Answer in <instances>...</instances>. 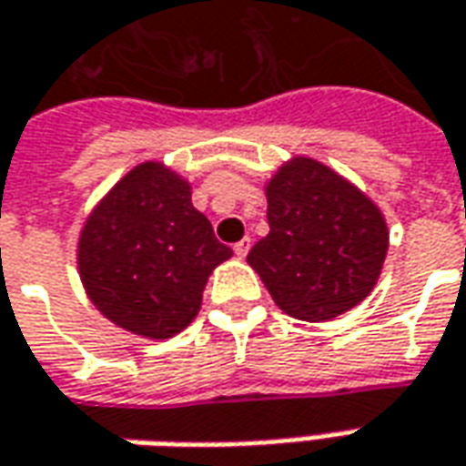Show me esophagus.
Listing matches in <instances>:
<instances>
[{
    "instance_id": "esophagus-1",
    "label": "esophagus",
    "mask_w": 466,
    "mask_h": 466,
    "mask_svg": "<svg viewBox=\"0 0 466 466\" xmlns=\"http://www.w3.org/2000/svg\"><path fill=\"white\" fill-rule=\"evenodd\" d=\"M248 248H251V238H240L236 246H233V251H236V256L238 258H243V256L248 254Z\"/></svg>"
}]
</instances>
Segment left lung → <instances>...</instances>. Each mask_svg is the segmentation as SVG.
I'll list each match as a JSON object with an SVG mask.
<instances>
[{
	"label": "left lung",
	"instance_id": "left-lung-1",
	"mask_svg": "<svg viewBox=\"0 0 466 466\" xmlns=\"http://www.w3.org/2000/svg\"><path fill=\"white\" fill-rule=\"evenodd\" d=\"M269 236L248 264L284 313L320 323L371 292L385 264L387 223L351 182L313 158H292L267 184Z\"/></svg>",
	"mask_w": 466,
	"mask_h": 466
}]
</instances>
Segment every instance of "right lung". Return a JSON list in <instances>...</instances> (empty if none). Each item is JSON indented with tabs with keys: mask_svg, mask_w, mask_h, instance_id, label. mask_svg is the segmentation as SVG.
Listing matches in <instances>:
<instances>
[{
	"mask_svg": "<svg viewBox=\"0 0 466 466\" xmlns=\"http://www.w3.org/2000/svg\"><path fill=\"white\" fill-rule=\"evenodd\" d=\"M189 184L156 161L138 164L86 218L79 274L96 310L146 339H171L195 320L212 269L230 258Z\"/></svg>",
	"mask_w": 466,
	"mask_h": 466,
	"instance_id": "1",
	"label": "right lung"
}]
</instances>
